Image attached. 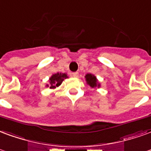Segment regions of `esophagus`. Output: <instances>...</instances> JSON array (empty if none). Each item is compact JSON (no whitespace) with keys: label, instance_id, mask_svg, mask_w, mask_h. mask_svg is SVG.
I'll return each instance as SVG.
<instances>
[{"label":"esophagus","instance_id":"34e87169","mask_svg":"<svg viewBox=\"0 0 151 151\" xmlns=\"http://www.w3.org/2000/svg\"><path fill=\"white\" fill-rule=\"evenodd\" d=\"M72 76L73 77V78H78V72L72 73Z\"/></svg>","mask_w":151,"mask_h":151}]
</instances>
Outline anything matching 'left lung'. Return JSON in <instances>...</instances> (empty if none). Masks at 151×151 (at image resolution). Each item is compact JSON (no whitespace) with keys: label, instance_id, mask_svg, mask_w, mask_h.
<instances>
[{"label":"left lung","instance_id":"left-lung-1","mask_svg":"<svg viewBox=\"0 0 151 151\" xmlns=\"http://www.w3.org/2000/svg\"><path fill=\"white\" fill-rule=\"evenodd\" d=\"M85 78H86V83L91 88H96V87L99 88L100 87V83H98V79L94 75H93L91 73H87L86 75L85 76Z\"/></svg>","mask_w":151,"mask_h":151}]
</instances>
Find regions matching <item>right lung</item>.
Returning <instances> with one entry per match:
<instances>
[{
	"label": "right lung",
	"mask_w": 151,
	"mask_h": 151,
	"mask_svg": "<svg viewBox=\"0 0 151 151\" xmlns=\"http://www.w3.org/2000/svg\"><path fill=\"white\" fill-rule=\"evenodd\" d=\"M66 78H68L66 73H57L50 77V85H46V86L50 87V89H55L56 87H58L62 83V81Z\"/></svg>",
	"instance_id": "obj_1"
}]
</instances>
